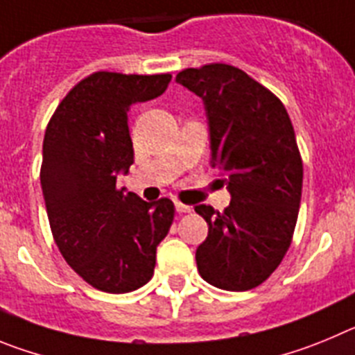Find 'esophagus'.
Here are the masks:
<instances>
[{
    "label": "esophagus",
    "instance_id": "esophagus-1",
    "mask_svg": "<svg viewBox=\"0 0 355 355\" xmlns=\"http://www.w3.org/2000/svg\"><path fill=\"white\" fill-rule=\"evenodd\" d=\"M175 209H177L178 214H187L193 210L189 205H184V203H180V201H177V203H175Z\"/></svg>",
    "mask_w": 355,
    "mask_h": 355
}]
</instances>
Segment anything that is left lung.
I'll list each match as a JSON object with an SVG mask.
<instances>
[{"mask_svg":"<svg viewBox=\"0 0 355 355\" xmlns=\"http://www.w3.org/2000/svg\"><path fill=\"white\" fill-rule=\"evenodd\" d=\"M177 83L205 102L210 166L232 194L223 212L194 207L209 225L198 272L221 290H251L277 269L299 216L302 159L292 120L269 88L233 65L185 69Z\"/></svg>","mask_w":355,"mask_h":355,"instance_id":"obj_1","label":"left lung"}]
</instances>
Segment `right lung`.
Instances as JSON below:
<instances>
[{"mask_svg":"<svg viewBox=\"0 0 355 355\" xmlns=\"http://www.w3.org/2000/svg\"><path fill=\"white\" fill-rule=\"evenodd\" d=\"M171 74L94 72L65 95L44 136L40 185L53 239L67 263L107 293L146 285L175 217L168 198L148 203L118 189L134 162L127 113L166 92Z\"/></svg>","mask_w":355,"mask_h":355,"instance_id":"obj_1","label":"right lung"}]
</instances>
